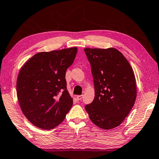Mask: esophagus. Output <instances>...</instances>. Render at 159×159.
Returning <instances> with one entry per match:
<instances>
[{"label":"esophagus","instance_id":"esophagus-1","mask_svg":"<svg viewBox=\"0 0 159 159\" xmlns=\"http://www.w3.org/2000/svg\"><path fill=\"white\" fill-rule=\"evenodd\" d=\"M76 98H77V100H82V99L83 98V95H77V96Z\"/></svg>","mask_w":159,"mask_h":159}]
</instances>
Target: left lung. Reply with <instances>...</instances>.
Wrapping results in <instances>:
<instances>
[{
	"label": "left lung",
	"instance_id": "left-lung-1",
	"mask_svg": "<svg viewBox=\"0 0 159 159\" xmlns=\"http://www.w3.org/2000/svg\"><path fill=\"white\" fill-rule=\"evenodd\" d=\"M91 64L95 98L85 109L98 127L119 126L132 109L136 98L134 70L127 59L116 48H84Z\"/></svg>",
	"mask_w": 159,
	"mask_h": 159
}]
</instances>
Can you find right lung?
I'll list each match as a JSON object with an SVG mask.
<instances>
[{
  "mask_svg": "<svg viewBox=\"0 0 159 159\" xmlns=\"http://www.w3.org/2000/svg\"><path fill=\"white\" fill-rule=\"evenodd\" d=\"M77 48L36 54L19 71L16 92L20 109L34 126L45 130L61 123L73 105L67 91L66 72Z\"/></svg>",
  "mask_w": 159,
  "mask_h": 159,
  "instance_id": "obj_1",
  "label": "right lung"
}]
</instances>
